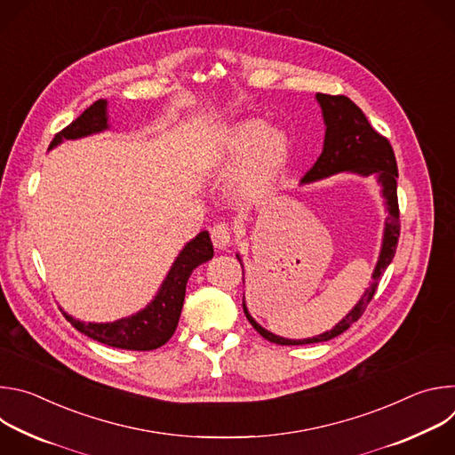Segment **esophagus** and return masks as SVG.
I'll list each match as a JSON object with an SVG mask.
<instances>
[{
	"label": "esophagus",
	"instance_id": "1",
	"mask_svg": "<svg viewBox=\"0 0 455 455\" xmlns=\"http://www.w3.org/2000/svg\"><path fill=\"white\" fill-rule=\"evenodd\" d=\"M211 239L216 248H228L232 244V230L225 223H218L211 230Z\"/></svg>",
	"mask_w": 455,
	"mask_h": 455
}]
</instances>
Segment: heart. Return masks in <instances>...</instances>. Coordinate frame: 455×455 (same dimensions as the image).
I'll return each mask as SVG.
<instances>
[{
	"label": "heart",
	"instance_id": "b5f03b06",
	"mask_svg": "<svg viewBox=\"0 0 455 455\" xmlns=\"http://www.w3.org/2000/svg\"><path fill=\"white\" fill-rule=\"evenodd\" d=\"M225 151L237 167V187L244 196H259L279 178L288 155V139L279 129H268L259 118L241 120L225 135Z\"/></svg>",
	"mask_w": 455,
	"mask_h": 455
}]
</instances>
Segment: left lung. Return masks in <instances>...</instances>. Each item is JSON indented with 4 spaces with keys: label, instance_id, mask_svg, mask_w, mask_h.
<instances>
[{
    "label": "left lung",
    "instance_id": "1",
    "mask_svg": "<svg viewBox=\"0 0 455 455\" xmlns=\"http://www.w3.org/2000/svg\"><path fill=\"white\" fill-rule=\"evenodd\" d=\"M316 100L322 108L323 122H326V139H323L322 155L318 156L315 165L304 174L302 183L322 180L342 171L358 172L362 176L372 174L381 183V188H383L381 192L387 204L388 216L385 221L379 259L372 274V284L369 290H365V293L362 295L358 304L351 309V313L346 318H342V322H339L331 331L322 333L313 339H306V340H288L259 326V323L250 316L243 302L244 315L253 326V330L268 342H274L279 346H302V344L326 342L339 337L347 328H351V323L363 315L365 307L374 297L379 277L383 275L385 268L391 265L393 257L396 253L398 237H400V207H398V190H396L398 165H396L393 146L388 144V140L383 135L376 132L365 118L363 111L346 95L316 93Z\"/></svg>",
    "mask_w": 455,
    "mask_h": 455
}]
</instances>
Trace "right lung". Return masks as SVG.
Listing matches in <instances>:
<instances>
[{
	"instance_id": "add662e5",
	"label": "right lung",
	"mask_w": 455,
	"mask_h": 455,
	"mask_svg": "<svg viewBox=\"0 0 455 455\" xmlns=\"http://www.w3.org/2000/svg\"><path fill=\"white\" fill-rule=\"evenodd\" d=\"M106 127V100L100 99L93 102L72 124L60 129L53 137L50 149L62 140H74L92 133H99ZM212 255L214 248L209 232H200L190 243H187V246L176 257V261L171 272L167 274L155 300L146 309L133 316L120 318L116 322L108 323H84L67 313H64V316L74 323L76 330L106 346L132 351H153L164 346L176 331L185 299V286L192 270L209 261Z\"/></svg>"
}]
</instances>
